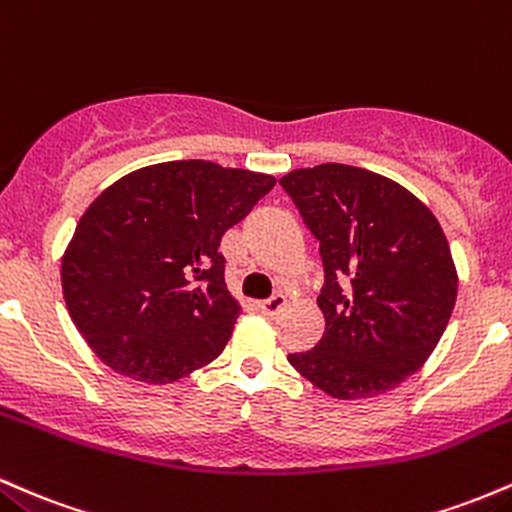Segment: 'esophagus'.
<instances>
[{"mask_svg": "<svg viewBox=\"0 0 512 512\" xmlns=\"http://www.w3.org/2000/svg\"><path fill=\"white\" fill-rule=\"evenodd\" d=\"M285 304H287V297L280 295V292H278V295H273V297H268V300H263L261 304H258V307H261L263 314H271V317H273V314H278L280 309L285 307Z\"/></svg>", "mask_w": 512, "mask_h": 512, "instance_id": "1", "label": "esophagus"}]
</instances>
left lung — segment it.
Instances as JSON below:
<instances>
[{"label": "left lung", "instance_id": "1", "mask_svg": "<svg viewBox=\"0 0 512 512\" xmlns=\"http://www.w3.org/2000/svg\"><path fill=\"white\" fill-rule=\"evenodd\" d=\"M319 239L326 329L290 365L333 399L399 387L438 346L457 300V271L440 222L404 186L348 164L280 179Z\"/></svg>", "mask_w": 512, "mask_h": 512}]
</instances>
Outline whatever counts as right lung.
<instances>
[{
	"mask_svg": "<svg viewBox=\"0 0 512 512\" xmlns=\"http://www.w3.org/2000/svg\"><path fill=\"white\" fill-rule=\"evenodd\" d=\"M275 186L205 159L137 169L86 208L62 256V295L118 375L169 384L212 363L241 314L220 241Z\"/></svg>",
	"mask_w": 512,
	"mask_h": 512,
	"instance_id": "obj_1",
	"label": "right lung"
}]
</instances>
